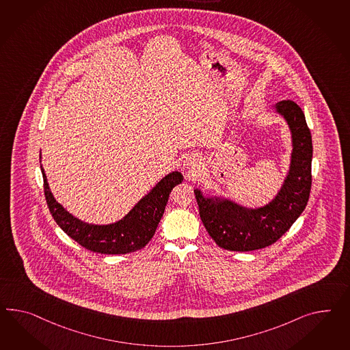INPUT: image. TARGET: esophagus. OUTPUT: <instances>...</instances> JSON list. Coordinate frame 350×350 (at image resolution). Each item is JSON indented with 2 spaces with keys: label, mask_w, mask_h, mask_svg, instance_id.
<instances>
[{
  "label": "esophagus",
  "mask_w": 350,
  "mask_h": 350,
  "mask_svg": "<svg viewBox=\"0 0 350 350\" xmlns=\"http://www.w3.org/2000/svg\"><path fill=\"white\" fill-rule=\"evenodd\" d=\"M183 166H184V169L187 171L189 176H197L199 171H200V167H202V162L199 160L197 154L190 153L184 159Z\"/></svg>",
  "instance_id": "esophagus-1"
}]
</instances>
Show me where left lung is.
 <instances>
[{
	"label": "left lung",
	"instance_id": "1",
	"mask_svg": "<svg viewBox=\"0 0 350 350\" xmlns=\"http://www.w3.org/2000/svg\"><path fill=\"white\" fill-rule=\"evenodd\" d=\"M275 109L287 120L293 144L289 172L275 199L250 209L228 199L204 198L200 190H194L200 219L224 250L252 251L269 246L287 232L307 206L312 184L311 132L295 101H279Z\"/></svg>",
	"mask_w": 350,
	"mask_h": 350
}]
</instances>
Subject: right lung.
<instances>
[{
    "mask_svg": "<svg viewBox=\"0 0 350 350\" xmlns=\"http://www.w3.org/2000/svg\"><path fill=\"white\" fill-rule=\"evenodd\" d=\"M40 169L44 181L45 200L54 221L82 247L108 255L128 254L144 247L152 239L160 224L171 190L183 181V175L180 172H170L159 181L126 217L116 224L99 226L85 224L75 218L55 202L48 187L44 170L42 166Z\"/></svg>",
    "mask_w": 350,
    "mask_h": 350,
    "instance_id": "obj_1",
    "label": "right lung"
}]
</instances>
